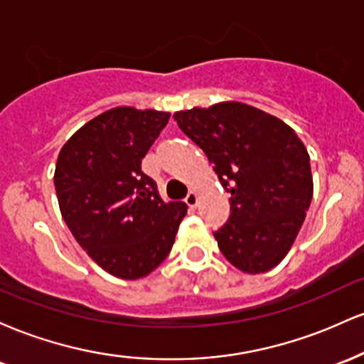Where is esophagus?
Instances as JSON below:
<instances>
[{
	"mask_svg": "<svg viewBox=\"0 0 364 364\" xmlns=\"http://www.w3.org/2000/svg\"><path fill=\"white\" fill-rule=\"evenodd\" d=\"M185 202H186V205L190 207V208H195L196 205H198V195H196L195 191H190V193L186 195Z\"/></svg>",
	"mask_w": 364,
	"mask_h": 364,
	"instance_id": "esophagus-1",
	"label": "esophagus"
}]
</instances>
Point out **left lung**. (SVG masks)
Here are the masks:
<instances>
[{
	"instance_id": "1",
	"label": "left lung",
	"mask_w": 364,
	"mask_h": 364,
	"mask_svg": "<svg viewBox=\"0 0 364 364\" xmlns=\"http://www.w3.org/2000/svg\"><path fill=\"white\" fill-rule=\"evenodd\" d=\"M174 121L205 152L231 193V215L214 232L225 260L245 274L282 262L313 196L308 150L282 119L228 101L174 112Z\"/></svg>"
}]
</instances>
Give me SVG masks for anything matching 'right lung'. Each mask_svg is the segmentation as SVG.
Listing matches in <instances>:
<instances>
[{
    "label": "right lung",
    "mask_w": 364,
    "mask_h": 364,
    "mask_svg": "<svg viewBox=\"0 0 364 364\" xmlns=\"http://www.w3.org/2000/svg\"><path fill=\"white\" fill-rule=\"evenodd\" d=\"M169 112L129 106L95 116L70 136L54 171L58 203L77 243L124 281L156 270L173 248L185 202H162L141 159Z\"/></svg>",
    "instance_id": "right-lung-1"
}]
</instances>
